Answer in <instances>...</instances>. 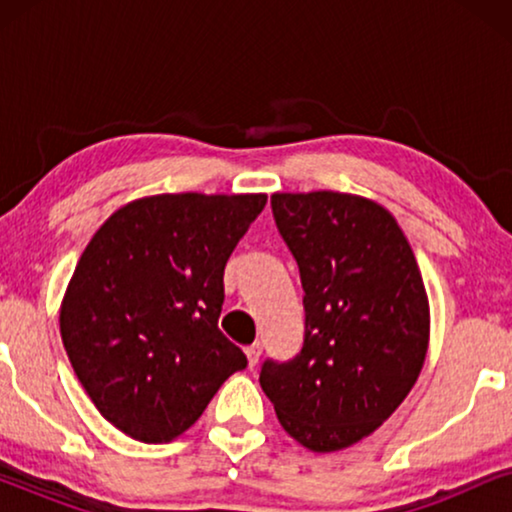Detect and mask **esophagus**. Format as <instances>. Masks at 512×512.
<instances>
[{
  "label": "esophagus",
  "mask_w": 512,
  "mask_h": 512,
  "mask_svg": "<svg viewBox=\"0 0 512 512\" xmlns=\"http://www.w3.org/2000/svg\"><path fill=\"white\" fill-rule=\"evenodd\" d=\"M244 354H247V363H249V368H254L256 363H258V359H261V345H251V347H247L244 349Z\"/></svg>",
  "instance_id": "obj_1"
}]
</instances>
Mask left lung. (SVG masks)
I'll return each instance as SVG.
<instances>
[{"label":"left lung","instance_id":"8db88e82","mask_svg":"<svg viewBox=\"0 0 512 512\" xmlns=\"http://www.w3.org/2000/svg\"><path fill=\"white\" fill-rule=\"evenodd\" d=\"M272 214L300 270L305 340L265 361L261 387L279 424L312 452L380 429L405 401L429 349V298L389 209L338 191L275 193Z\"/></svg>","mask_w":512,"mask_h":512}]
</instances>
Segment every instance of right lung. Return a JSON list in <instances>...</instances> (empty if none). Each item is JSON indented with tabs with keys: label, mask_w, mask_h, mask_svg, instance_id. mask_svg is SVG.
Masks as SVG:
<instances>
[{
	"label": "right lung",
	"mask_w": 512,
	"mask_h": 512,
	"mask_svg": "<svg viewBox=\"0 0 512 512\" xmlns=\"http://www.w3.org/2000/svg\"><path fill=\"white\" fill-rule=\"evenodd\" d=\"M268 195L132 200L88 242L60 305V335L100 415L142 443L198 422L247 356L219 331L223 270Z\"/></svg>",
	"instance_id": "add662e5"
}]
</instances>
